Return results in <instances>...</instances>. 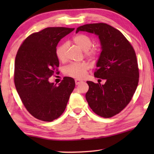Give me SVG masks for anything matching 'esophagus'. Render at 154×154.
I'll use <instances>...</instances> for the list:
<instances>
[{
	"label": "esophagus",
	"mask_w": 154,
	"mask_h": 154,
	"mask_svg": "<svg viewBox=\"0 0 154 154\" xmlns=\"http://www.w3.org/2000/svg\"><path fill=\"white\" fill-rule=\"evenodd\" d=\"M75 85H79L80 83H82V81H80V80H79V79H75Z\"/></svg>",
	"instance_id": "obj_1"
}]
</instances>
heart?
<instances>
[{
    "label": "heart",
    "instance_id": "1",
    "mask_svg": "<svg viewBox=\"0 0 154 154\" xmlns=\"http://www.w3.org/2000/svg\"><path fill=\"white\" fill-rule=\"evenodd\" d=\"M73 41L78 47H79L88 56L95 54L96 50L91 48L92 41L90 37L85 34H79L73 37ZM66 44H61L57 48L56 55L60 60H64L66 55ZM89 69V64L87 62L72 63L65 68L64 72L67 75L76 79H83L85 75L86 71Z\"/></svg>",
    "mask_w": 154,
    "mask_h": 154
}]
</instances>
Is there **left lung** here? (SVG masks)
Returning <instances> with one entry per match:
<instances>
[{
	"mask_svg": "<svg viewBox=\"0 0 154 154\" xmlns=\"http://www.w3.org/2000/svg\"><path fill=\"white\" fill-rule=\"evenodd\" d=\"M86 31L97 35L100 41L94 76L105 79L104 85L87 81L86 100L96 114L111 118L121 112L132 100L139 82L135 52L123 33L104 23L85 24L75 33Z\"/></svg>",
	"mask_w": 154,
	"mask_h": 154,
	"instance_id": "8db88e82",
	"label": "left lung"
}]
</instances>
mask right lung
<instances>
[{
  "label": "right lung",
  "instance_id": "1",
  "mask_svg": "<svg viewBox=\"0 0 154 154\" xmlns=\"http://www.w3.org/2000/svg\"><path fill=\"white\" fill-rule=\"evenodd\" d=\"M74 29L48 27L27 37L14 62V85L27 111L35 119L50 122L60 116L75 88L74 79L64 77L58 85L48 81L59 67L57 44Z\"/></svg>",
  "mask_w": 154,
  "mask_h": 154
}]
</instances>
